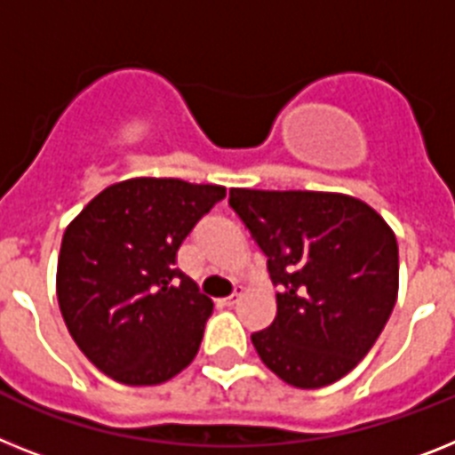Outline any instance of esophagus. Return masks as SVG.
Returning <instances> with one entry per match:
<instances>
[{
	"label": "esophagus",
	"instance_id": "esophagus-1",
	"mask_svg": "<svg viewBox=\"0 0 455 455\" xmlns=\"http://www.w3.org/2000/svg\"><path fill=\"white\" fill-rule=\"evenodd\" d=\"M240 296H243V286H238V289H235V291L231 293V296H227V299H224V303H227V305H235L240 300Z\"/></svg>",
	"mask_w": 455,
	"mask_h": 455
}]
</instances>
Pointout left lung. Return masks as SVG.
Returning a JSON list of instances; mask_svg holds the SVG:
<instances>
[{"mask_svg":"<svg viewBox=\"0 0 455 455\" xmlns=\"http://www.w3.org/2000/svg\"><path fill=\"white\" fill-rule=\"evenodd\" d=\"M268 257L277 315L251 345L282 381L322 388L361 363L398 299V243L368 204L333 192H228Z\"/></svg>","mask_w":455,"mask_h":455,"instance_id":"1","label":"left lung"}]
</instances>
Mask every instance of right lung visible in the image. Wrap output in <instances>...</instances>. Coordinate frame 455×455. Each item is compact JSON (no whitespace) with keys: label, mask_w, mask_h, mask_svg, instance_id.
<instances>
[{"label":"right lung","mask_w":455,"mask_h":455,"mask_svg":"<svg viewBox=\"0 0 455 455\" xmlns=\"http://www.w3.org/2000/svg\"><path fill=\"white\" fill-rule=\"evenodd\" d=\"M220 185L132 178L106 187L64 231L57 303L78 349L110 379L155 387L192 363L212 300L175 268Z\"/></svg>","instance_id":"obj_1"}]
</instances>
